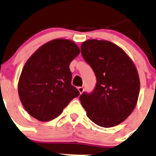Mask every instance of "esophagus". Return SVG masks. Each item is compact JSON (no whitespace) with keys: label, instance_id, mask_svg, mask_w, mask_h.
Listing matches in <instances>:
<instances>
[{"label":"esophagus","instance_id":"34e87169","mask_svg":"<svg viewBox=\"0 0 156 156\" xmlns=\"http://www.w3.org/2000/svg\"><path fill=\"white\" fill-rule=\"evenodd\" d=\"M78 90H79V92H80V93H83V91H84V88L83 87H78Z\"/></svg>","mask_w":156,"mask_h":156}]
</instances>
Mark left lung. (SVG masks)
<instances>
[{"label":"left lung","instance_id":"obj_1","mask_svg":"<svg viewBox=\"0 0 156 156\" xmlns=\"http://www.w3.org/2000/svg\"><path fill=\"white\" fill-rule=\"evenodd\" d=\"M81 53L96 76L94 90L81 95V104L96 125L115 126L137 104L140 90L137 69L128 54L110 41L87 40L81 44Z\"/></svg>","mask_w":156,"mask_h":156}]
</instances>
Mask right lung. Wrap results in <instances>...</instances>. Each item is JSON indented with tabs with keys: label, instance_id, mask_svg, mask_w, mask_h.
<instances>
[{
	"label": "right lung",
	"instance_id": "1",
	"mask_svg": "<svg viewBox=\"0 0 156 156\" xmlns=\"http://www.w3.org/2000/svg\"><path fill=\"white\" fill-rule=\"evenodd\" d=\"M80 52L75 42L58 38L40 47L27 60L19 78L18 94L31 116L50 121L79 96L71 85L69 63Z\"/></svg>",
	"mask_w": 156,
	"mask_h": 156
}]
</instances>
